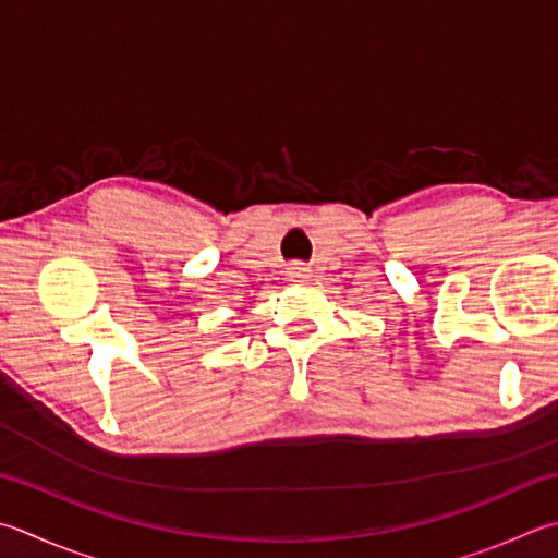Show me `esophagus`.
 <instances>
[{"label": "esophagus", "instance_id": "obj_1", "mask_svg": "<svg viewBox=\"0 0 558 558\" xmlns=\"http://www.w3.org/2000/svg\"><path fill=\"white\" fill-rule=\"evenodd\" d=\"M286 272L288 276L292 278V280H300V278H307L310 276V268L305 266V263H290V266L286 268Z\"/></svg>", "mask_w": 558, "mask_h": 558}]
</instances>
